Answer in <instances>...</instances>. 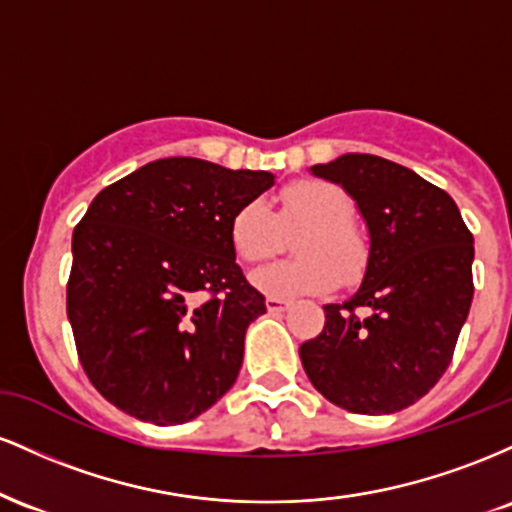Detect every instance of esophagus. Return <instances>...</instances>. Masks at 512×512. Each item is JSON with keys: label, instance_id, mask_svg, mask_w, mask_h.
Segmentation results:
<instances>
[{"label": "esophagus", "instance_id": "esophagus-1", "mask_svg": "<svg viewBox=\"0 0 512 512\" xmlns=\"http://www.w3.org/2000/svg\"><path fill=\"white\" fill-rule=\"evenodd\" d=\"M289 305H291V301H286V298H274V296L267 298L269 313H284V310H289Z\"/></svg>", "mask_w": 512, "mask_h": 512}]
</instances>
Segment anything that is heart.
I'll use <instances>...</instances> for the list:
<instances>
[{
	"mask_svg": "<svg viewBox=\"0 0 512 512\" xmlns=\"http://www.w3.org/2000/svg\"><path fill=\"white\" fill-rule=\"evenodd\" d=\"M354 204L342 187L322 180H303L284 187L272 211L262 199H250L228 226L231 248L243 262H260L276 252L281 228L298 233L293 250L298 260L264 264L252 272V284L274 298L317 296L366 272L368 245L351 223Z\"/></svg>",
	"mask_w": 512,
	"mask_h": 512,
	"instance_id": "b5f03b06",
	"label": "heart"
}]
</instances>
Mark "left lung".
Segmentation results:
<instances>
[{
    "label": "left lung",
    "instance_id": "left-lung-1",
    "mask_svg": "<svg viewBox=\"0 0 512 512\" xmlns=\"http://www.w3.org/2000/svg\"><path fill=\"white\" fill-rule=\"evenodd\" d=\"M310 170L356 199L370 252L361 289L325 305V327L298 354L332 404L392 414L450 366L474 296V238L448 192L387 158L344 154Z\"/></svg>",
    "mask_w": 512,
    "mask_h": 512
}]
</instances>
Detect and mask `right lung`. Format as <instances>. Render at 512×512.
<instances>
[{
	"label": "right lung",
	"instance_id": "right-lung-1",
	"mask_svg": "<svg viewBox=\"0 0 512 512\" xmlns=\"http://www.w3.org/2000/svg\"><path fill=\"white\" fill-rule=\"evenodd\" d=\"M267 170L161 158L96 195L72 236L67 315L88 380L129 416L185 424L231 390L267 313L236 264L233 214Z\"/></svg>",
	"mask_w": 512,
	"mask_h": 512
}]
</instances>
